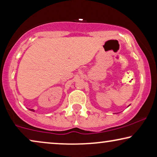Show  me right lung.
<instances>
[{
    "label": "right lung",
    "mask_w": 157,
    "mask_h": 157,
    "mask_svg": "<svg viewBox=\"0 0 157 157\" xmlns=\"http://www.w3.org/2000/svg\"><path fill=\"white\" fill-rule=\"evenodd\" d=\"M30 110H31V111H34V110H33V109H30Z\"/></svg>",
    "instance_id": "right-lung-1"
}]
</instances>
